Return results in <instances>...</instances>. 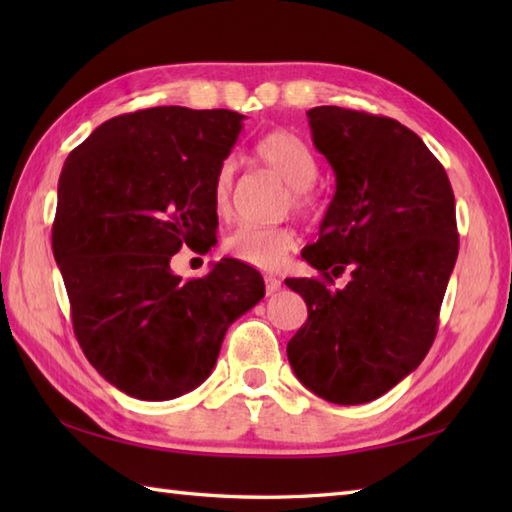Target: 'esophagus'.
Returning a JSON list of instances; mask_svg holds the SVG:
<instances>
[{
  "mask_svg": "<svg viewBox=\"0 0 512 512\" xmlns=\"http://www.w3.org/2000/svg\"><path fill=\"white\" fill-rule=\"evenodd\" d=\"M281 288V279L268 275L266 277V295H275V292Z\"/></svg>",
  "mask_w": 512,
  "mask_h": 512,
  "instance_id": "obj_1",
  "label": "esophagus"
}]
</instances>
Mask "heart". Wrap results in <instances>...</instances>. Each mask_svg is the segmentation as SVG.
<instances>
[{"instance_id":"b5f03b06","label":"heart","mask_w":512,"mask_h":512,"mask_svg":"<svg viewBox=\"0 0 512 512\" xmlns=\"http://www.w3.org/2000/svg\"><path fill=\"white\" fill-rule=\"evenodd\" d=\"M255 158L284 180L290 187L292 206L297 211L312 209L310 187L317 180L319 165L312 151L301 138L275 129L255 143ZM235 184V165L231 160L222 162L213 178V206L215 213L224 217L231 213ZM297 246V233L288 226H259V224H239L233 233L224 239V250L237 262H244L255 268H277L286 262L292 248Z\"/></svg>"}]
</instances>
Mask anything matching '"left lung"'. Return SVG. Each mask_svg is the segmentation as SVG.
Here are the masks:
<instances>
[{
    "label": "left lung",
    "instance_id": "left-lung-1",
    "mask_svg": "<svg viewBox=\"0 0 512 512\" xmlns=\"http://www.w3.org/2000/svg\"><path fill=\"white\" fill-rule=\"evenodd\" d=\"M308 121L336 191L301 253L321 277L286 279L308 306L286 352L314 394L363 405L411 374L436 339L460 246L455 198L438 158L394 118L321 105ZM345 267L353 279L332 291Z\"/></svg>",
    "mask_w": 512,
    "mask_h": 512
}]
</instances>
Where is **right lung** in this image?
Returning <instances> with one entry per match:
<instances>
[{"mask_svg": "<svg viewBox=\"0 0 512 512\" xmlns=\"http://www.w3.org/2000/svg\"><path fill=\"white\" fill-rule=\"evenodd\" d=\"M246 116L149 107L96 127L59 178L52 253L74 336L107 383L138 400H171L213 372L224 334L264 297L237 259L184 281L178 250L215 246L213 178Z\"/></svg>", "mask_w": 512, "mask_h": 512, "instance_id": "right-lung-1", "label": "right lung"}]
</instances>
